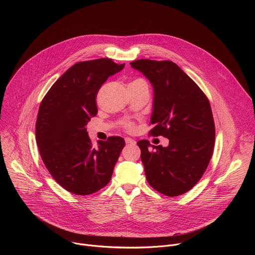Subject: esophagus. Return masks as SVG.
<instances>
[{"label": "esophagus", "mask_w": 255, "mask_h": 255, "mask_svg": "<svg viewBox=\"0 0 255 255\" xmlns=\"http://www.w3.org/2000/svg\"><path fill=\"white\" fill-rule=\"evenodd\" d=\"M125 142H126V144H130V145H135L136 144V141L132 138H129V137L125 138Z\"/></svg>", "instance_id": "1"}]
</instances>
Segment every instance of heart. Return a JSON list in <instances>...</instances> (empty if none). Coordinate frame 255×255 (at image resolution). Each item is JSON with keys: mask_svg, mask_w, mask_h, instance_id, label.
Wrapping results in <instances>:
<instances>
[{"mask_svg": "<svg viewBox=\"0 0 255 255\" xmlns=\"http://www.w3.org/2000/svg\"><path fill=\"white\" fill-rule=\"evenodd\" d=\"M124 126H125L126 128H128V129H130V128L132 127V124L129 123V122H126V123H124Z\"/></svg>", "mask_w": 255, "mask_h": 255, "instance_id": "heart-1", "label": "heart"}]
</instances>
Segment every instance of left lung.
Wrapping results in <instances>:
<instances>
[{"label": "left lung", "mask_w": 255, "mask_h": 255, "mask_svg": "<svg viewBox=\"0 0 255 255\" xmlns=\"http://www.w3.org/2000/svg\"><path fill=\"white\" fill-rule=\"evenodd\" d=\"M153 87L150 134L169 140L168 146L137 142L148 184L175 197L189 192L204 174L213 154L215 124L209 100L197 84L172 61L130 62Z\"/></svg>", "instance_id": "1"}]
</instances>
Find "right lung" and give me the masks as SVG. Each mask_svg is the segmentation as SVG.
I'll return each instance as SVG.
<instances>
[{
	"label": "right lung",
	"instance_id": "obj_1",
	"mask_svg": "<svg viewBox=\"0 0 255 255\" xmlns=\"http://www.w3.org/2000/svg\"><path fill=\"white\" fill-rule=\"evenodd\" d=\"M124 65L109 58L78 62L40 104L35 134L41 158L57 183L75 195L88 196L107 186L125 146L122 137L113 136L94 148L86 128L98 113L100 88Z\"/></svg>",
	"mask_w": 255,
	"mask_h": 255
}]
</instances>
